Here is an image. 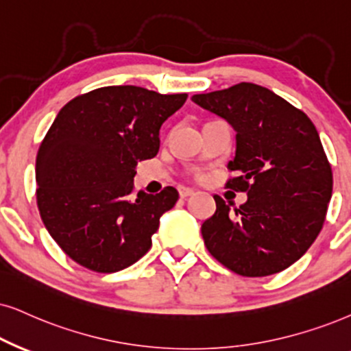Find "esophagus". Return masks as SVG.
Here are the masks:
<instances>
[{"mask_svg":"<svg viewBox=\"0 0 351 351\" xmlns=\"http://www.w3.org/2000/svg\"><path fill=\"white\" fill-rule=\"evenodd\" d=\"M178 191H180V196H181V197H189V196H193V194H194L193 189H191V188H184V186H181V188H180Z\"/></svg>","mask_w":351,"mask_h":351,"instance_id":"obj_1","label":"esophagus"}]
</instances>
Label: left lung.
Instances as JSON below:
<instances>
[{"label":"left lung","mask_w":351,"mask_h":351,"mask_svg":"<svg viewBox=\"0 0 351 351\" xmlns=\"http://www.w3.org/2000/svg\"><path fill=\"white\" fill-rule=\"evenodd\" d=\"M237 132L227 183L247 201L230 210L214 196L202 223L208 252L243 277H265L296 263L321 232L332 197V170L311 119L272 90L241 82L191 97Z\"/></svg>","instance_id":"left-lung-1"}]
</instances>
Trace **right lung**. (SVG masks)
Listing matches in <instances>:
<instances>
[{"mask_svg": "<svg viewBox=\"0 0 351 351\" xmlns=\"http://www.w3.org/2000/svg\"><path fill=\"white\" fill-rule=\"evenodd\" d=\"M186 99L110 86L60 110L37 154V206L48 233L77 264L112 274L150 250L178 191L132 197V180L137 162L157 155L162 124Z\"/></svg>", "mask_w": 351, "mask_h": 351, "instance_id": "obj_1", "label": "right lung"}]
</instances>
